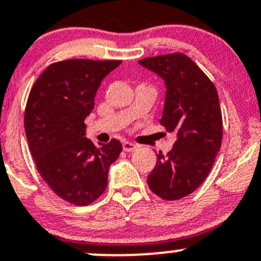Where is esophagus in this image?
Returning a JSON list of instances; mask_svg holds the SVG:
<instances>
[{
    "label": "esophagus",
    "mask_w": 261,
    "mask_h": 261,
    "mask_svg": "<svg viewBox=\"0 0 261 261\" xmlns=\"http://www.w3.org/2000/svg\"><path fill=\"white\" fill-rule=\"evenodd\" d=\"M122 147H123V150H125V151H127V152L135 151V150L138 149V146H136L135 144H133V142H128V141L123 142Z\"/></svg>",
    "instance_id": "obj_1"
}]
</instances>
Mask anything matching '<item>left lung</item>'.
Instances as JSON below:
<instances>
[{"label": "left lung", "mask_w": 261, "mask_h": 261, "mask_svg": "<svg viewBox=\"0 0 261 261\" xmlns=\"http://www.w3.org/2000/svg\"><path fill=\"white\" fill-rule=\"evenodd\" d=\"M139 62L165 80L160 123L177 136L171 151L156 155L147 185L161 199L180 200L204 182L221 147L223 116L218 91L204 71L181 52Z\"/></svg>", "instance_id": "obj_1"}]
</instances>
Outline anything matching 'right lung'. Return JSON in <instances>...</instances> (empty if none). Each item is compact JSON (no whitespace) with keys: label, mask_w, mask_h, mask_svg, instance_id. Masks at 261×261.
Listing matches in <instances>:
<instances>
[{"label":"right lung","mask_w":261,"mask_h":261,"mask_svg":"<svg viewBox=\"0 0 261 261\" xmlns=\"http://www.w3.org/2000/svg\"><path fill=\"white\" fill-rule=\"evenodd\" d=\"M120 64L87 59L54 62L27 98L24 131L37 171L57 196L77 206L102 195L109 167L122 151L116 139L96 146L85 138V119L94 109L98 86Z\"/></svg>","instance_id":"add662e5"}]
</instances>
